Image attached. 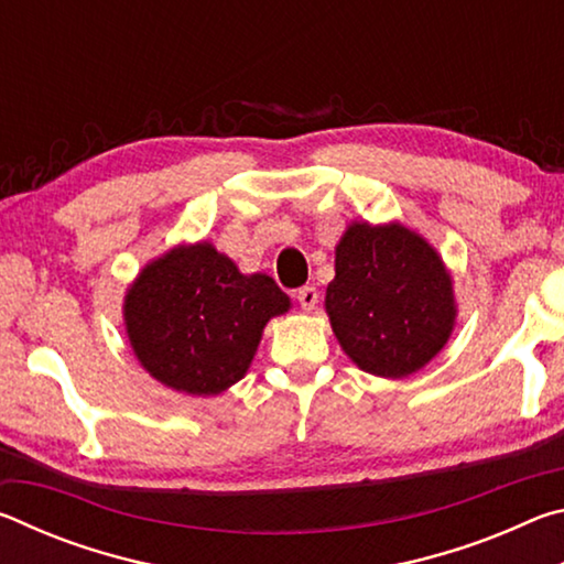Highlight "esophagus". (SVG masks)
I'll return each mask as SVG.
<instances>
[{
    "label": "esophagus",
    "instance_id": "esophagus-1",
    "mask_svg": "<svg viewBox=\"0 0 564 564\" xmlns=\"http://www.w3.org/2000/svg\"><path fill=\"white\" fill-rule=\"evenodd\" d=\"M299 303H301V308L303 311H313L316 308V303H318V291L313 289V285H303V289H299Z\"/></svg>",
    "mask_w": 564,
    "mask_h": 564
}]
</instances>
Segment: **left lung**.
I'll return each instance as SVG.
<instances>
[{
    "label": "left lung",
    "instance_id": "obj_1",
    "mask_svg": "<svg viewBox=\"0 0 564 564\" xmlns=\"http://www.w3.org/2000/svg\"><path fill=\"white\" fill-rule=\"evenodd\" d=\"M326 311L358 368L405 378L451 338L453 283L435 248L405 226L352 224L336 248Z\"/></svg>",
    "mask_w": 564,
    "mask_h": 564
}]
</instances>
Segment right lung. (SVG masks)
I'll use <instances>...</instances> for the list:
<instances>
[{"mask_svg": "<svg viewBox=\"0 0 564 564\" xmlns=\"http://www.w3.org/2000/svg\"><path fill=\"white\" fill-rule=\"evenodd\" d=\"M289 305L271 275H246L212 243H196L139 273L123 321L151 376L191 395H216L243 378L263 326Z\"/></svg>", "mask_w": 564, "mask_h": 564, "instance_id": "obj_1", "label": "right lung"}]
</instances>
